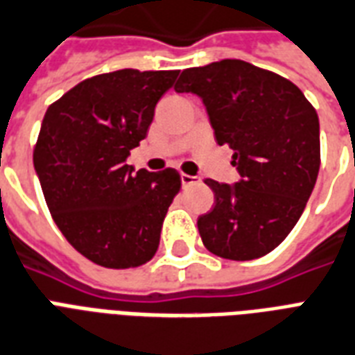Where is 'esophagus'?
<instances>
[{
    "instance_id": "esophagus-1",
    "label": "esophagus",
    "mask_w": 355,
    "mask_h": 355,
    "mask_svg": "<svg viewBox=\"0 0 355 355\" xmlns=\"http://www.w3.org/2000/svg\"><path fill=\"white\" fill-rule=\"evenodd\" d=\"M194 183H200V178H198V175L181 174V185L189 187V185H194Z\"/></svg>"
}]
</instances>
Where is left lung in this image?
Returning <instances> with one entry per match:
<instances>
[{
  "mask_svg": "<svg viewBox=\"0 0 355 355\" xmlns=\"http://www.w3.org/2000/svg\"><path fill=\"white\" fill-rule=\"evenodd\" d=\"M174 90L202 98L241 174L235 185L205 180L215 207L198 218L203 246L224 259L263 257L296 226L317 181L315 107L289 79L239 59L187 68Z\"/></svg>",
  "mask_w": 355,
  "mask_h": 355,
  "instance_id": "1",
  "label": "left lung"
}]
</instances>
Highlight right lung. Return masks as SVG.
I'll use <instances>...</instances> for the list:
<instances>
[{
    "label": "right lung",
    "instance_id": "add662e5",
    "mask_svg": "<svg viewBox=\"0 0 355 355\" xmlns=\"http://www.w3.org/2000/svg\"><path fill=\"white\" fill-rule=\"evenodd\" d=\"M178 73L125 68L94 76L44 114L33 150L44 198L66 241L96 265L133 268L157 252L181 178L174 168L135 172L125 159L146 139Z\"/></svg>",
    "mask_w": 355,
    "mask_h": 355
}]
</instances>
